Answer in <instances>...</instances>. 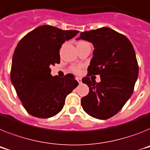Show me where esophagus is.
<instances>
[{
	"instance_id": "esophagus-1",
	"label": "esophagus",
	"mask_w": 150,
	"mask_h": 150,
	"mask_svg": "<svg viewBox=\"0 0 150 150\" xmlns=\"http://www.w3.org/2000/svg\"><path fill=\"white\" fill-rule=\"evenodd\" d=\"M77 81H78V82L79 83V84H81V83H82V81H81V78H79V77H78L77 79Z\"/></svg>"
}]
</instances>
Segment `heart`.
Segmentation results:
<instances>
[{"instance_id":"heart-1","label":"heart","mask_w":150,"mask_h":150,"mask_svg":"<svg viewBox=\"0 0 150 150\" xmlns=\"http://www.w3.org/2000/svg\"><path fill=\"white\" fill-rule=\"evenodd\" d=\"M87 43L86 42H84V41H79L77 42V46H81V45H83V44ZM71 71H74V72H79L80 71V66H74V67L71 68Z\"/></svg>"}]
</instances>
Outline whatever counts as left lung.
Instances as JSON below:
<instances>
[{
    "instance_id": "8db88e82",
    "label": "left lung",
    "mask_w": 150,
    "mask_h": 150,
    "mask_svg": "<svg viewBox=\"0 0 150 150\" xmlns=\"http://www.w3.org/2000/svg\"><path fill=\"white\" fill-rule=\"evenodd\" d=\"M77 40H87L94 47L82 82L89 93L81 100L83 110L93 117L106 120L117 114L133 92L139 74L134 49L124 35L108 27L85 31ZM100 74L101 81H95Z\"/></svg>"
}]
</instances>
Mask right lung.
Returning <instances> with one entry per match:
<instances>
[{
	"label": "right lung",
	"instance_id": "add662e5",
	"mask_svg": "<svg viewBox=\"0 0 150 150\" xmlns=\"http://www.w3.org/2000/svg\"><path fill=\"white\" fill-rule=\"evenodd\" d=\"M50 25L38 26L23 36L15 49L11 80L30 115L49 118L62 109L65 98L79 85L71 74L52 77L50 66L60 62L62 45L79 33Z\"/></svg>",
	"mask_w": 150,
	"mask_h": 150
}]
</instances>
